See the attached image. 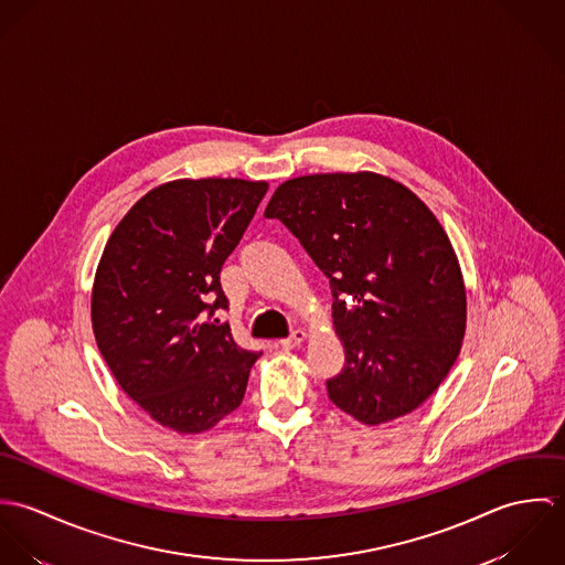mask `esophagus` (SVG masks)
Listing matches in <instances>:
<instances>
[{
    "instance_id": "34e87169",
    "label": "esophagus",
    "mask_w": 565,
    "mask_h": 565,
    "mask_svg": "<svg viewBox=\"0 0 565 565\" xmlns=\"http://www.w3.org/2000/svg\"><path fill=\"white\" fill-rule=\"evenodd\" d=\"M305 339H307V332H305L302 328H296L287 339H280L278 345H280L282 350H294V348H298Z\"/></svg>"
}]
</instances>
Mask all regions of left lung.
Segmentation results:
<instances>
[{
	"label": "left lung",
	"mask_w": 565,
	"mask_h": 565,
	"mask_svg": "<svg viewBox=\"0 0 565 565\" xmlns=\"http://www.w3.org/2000/svg\"><path fill=\"white\" fill-rule=\"evenodd\" d=\"M280 220L322 269L343 370L328 398L363 424L411 413L448 376L466 334V287L452 243L404 184L372 171L282 182Z\"/></svg>",
	"instance_id": "8db88e82"
}]
</instances>
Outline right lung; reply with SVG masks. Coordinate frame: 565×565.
Here are the masks:
<instances>
[{
	"label": "right lung",
	"instance_id": "obj_1",
	"mask_svg": "<svg viewBox=\"0 0 565 565\" xmlns=\"http://www.w3.org/2000/svg\"><path fill=\"white\" fill-rule=\"evenodd\" d=\"M267 182L173 180L146 193L99 258L90 322L119 387L182 435L213 428L243 401L263 352L243 350L220 271L242 242Z\"/></svg>",
	"mask_w": 565,
	"mask_h": 565
}]
</instances>
